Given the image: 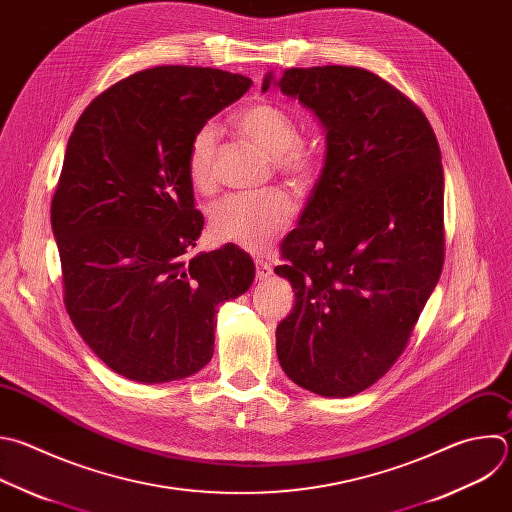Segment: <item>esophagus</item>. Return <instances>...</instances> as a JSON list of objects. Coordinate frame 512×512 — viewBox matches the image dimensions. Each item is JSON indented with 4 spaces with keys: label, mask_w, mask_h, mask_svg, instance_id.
I'll return each mask as SVG.
<instances>
[{
    "label": "esophagus",
    "mask_w": 512,
    "mask_h": 512,
    "mask_svg": "<svg viewBox=\"0 0 512 512\" xmlns=\"http://www.w3.org/2000/svg\"><path fill=\"white\" fill-rule=\"evenodd\" d=\"M255 263H257V279H259V281L267 279V277L273 273V269H271V265H269L267 261H263V259H257Z\"/></svg>",
    "instance_id": "34e87169"
}]
</instances>
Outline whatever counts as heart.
I'll list each match as a JSON object with an SVG mask.
<instances>
[{
  "mask_svg": "<svg viewBox=\"0 0 512 512\" xmlns=\"http://www.w3.org/2000/svg\"><path fill=\"white\" fill-rule=\"evenodd\" d=\"M237 130L273 156V166L283 181L305 193L319 175V146L299 138L295 116L281 104L257 100L233 118ZM219 152V128L203 124L191 138L187 173L193 187L205 191L215 183V162ZM295 205L283 191L263 195H231L211 209V231L225 243L249 251H261L273 243L293 221Z\"/></svg>",
  "mask_w": 512,
  "mask_h": 512,
  "instance_id": "obj_1",
  "label": "heart"
}]
</instances>
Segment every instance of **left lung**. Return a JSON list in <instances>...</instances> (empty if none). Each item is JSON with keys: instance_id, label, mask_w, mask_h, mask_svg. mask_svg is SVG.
<instances>
[{"instance_id": "1", "label": "left lung", "mask_w": 512, "mask_h": 512, "mask_svg": "<svg viewBox=\"0 0 512 512\" xmlns=\"http://www.w3.org/2000/svg\"><path fill=\"white\" fill-rule=\"evenodd\" d=\"M325 132L321 175L281 243L293 311L277 325L291 382L348 398L404 352L444 265V173L422 110L380 76L352 66L269 72Z\"/></svg>"}]
</instances>
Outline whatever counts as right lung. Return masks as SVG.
<instances>
[{
    "label": "right lung",
    "instance_id": "add662e5",
    "mask_svg": "<svg viewBox=\"0 0 512 512\" xmlns=\"http://www.w3.org/2000/svg\"><path fill=\"white\" fill-rule=\"evenodd\" d=\"M249 86L215 68H148L96 96L68 140L52 199L64 303L88 348L132 382L203 370L217 307L255 279L233 243L189 255L205 225L187 173L191 138Z\"/></svg>",
    "mask_w": 512,
    "mask_h": 512
}]
</instances>
